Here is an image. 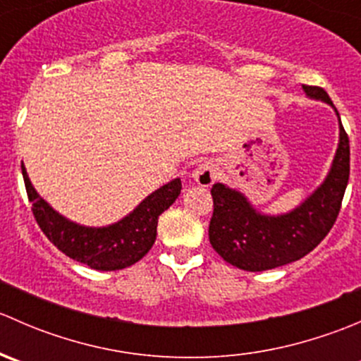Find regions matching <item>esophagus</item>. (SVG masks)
Masks as SVG:
<instances>
[{"instance_id":"34e87169","label":"esophagus","mask_w":361,"mask_h":361,"mask_svg":"<svg viewBox=\"0 0 361 361\" xmlns=\"http://www.w3.org/2000/svg\"><path fill=\"white\" fill-rule=\"evenodd\" d=\"M216 176H218V167L216 164L211 162V160H206V162L199 164V166L195 167L194 174H192V178H194V181L199 185V187H211V185L214 183V180H216Z\"/></svg>"}]
</instances>
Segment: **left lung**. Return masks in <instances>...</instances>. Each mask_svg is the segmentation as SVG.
Returning <instances> with one entry per match:
<instances>
[{"instance_id": "obj_1", "label": "left lung", "mask_w": 361, "mask_h": 361, "mask_svg": "<svg viewBox=\"0 0 361 361\" xmlns=\"http://www.w3.org/2000/svg\"><path fill=\"white\" fill-rule=\"evenodd\" d=\"M305 96L336 110L322 87L302 85ZM338 118V145L323 183L292 211L265 214L255 209L245 194L214 183L209 243L234 267L250 272L269 271L300 260L325 239L337 220L349 180V137Z\"/></svg>"}]
</instances>
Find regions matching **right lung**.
<instances>
[{"mask_svg":"<svg viewBox=\"0 0 361 361\" xmlns=\"http://www.w3.org/2000/svg\"><path fill=\"white\" fill-rule=\"evenodd\" d=\"M20 167L32 214L43 234L69 258L96 271H118L141 260L157 238L159 216L181 192V180L176 178L152 192L122 220L106 227H85L68 220L39 197L24 164Z\"/></svg>","mask_w":361,"mask_h":361,"instance_id":"add662e5","label":"right lung"}]
</instances>
